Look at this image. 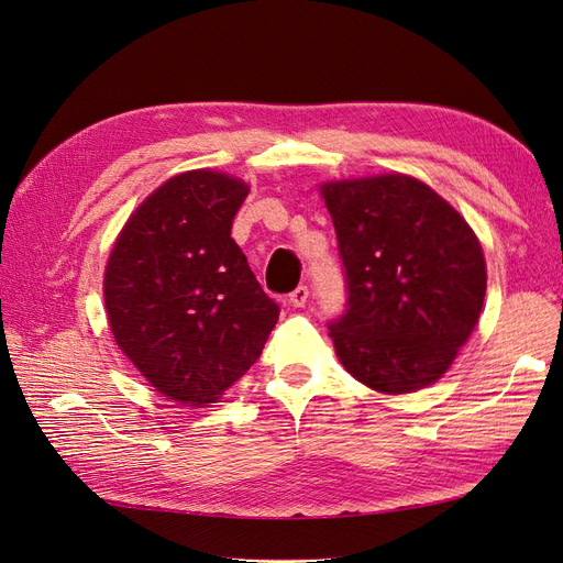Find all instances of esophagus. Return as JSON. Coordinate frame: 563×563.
<instances>
[{"instance_id":"34e87169","label":"esophagus","mask_w":563,"mask_h":563,"mask_svg":"<svg viewBox=\"0 0 563 563\" xmlns=\"http://www.w3.org/2000/svg\"><path fill=\"white\" fill-rule=\"evenodd\" d=\"M308 297H310V292H308V287L306 285H299L292 295H289V303L292 306H297V308H301V306H306V301H308Z\"/></svg>"}]
</instances>
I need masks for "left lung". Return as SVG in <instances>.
<instances>
[{"label": "left lung", "instance_id": "1", "mask_svg": "<svg viewBox=\"0 0 563 563\" xmlns=\"http://www.w3.org/2000/svg\"><path fill=\"white\" fill-rule=\"evenodd\" d=\"M345 278L329 336L352 378L387 394L439 380L481 318L483 247L424 183L378 176L322 185Z\"/></svg>", "mask_w": 563, "mask_h": 563}]
</instances>
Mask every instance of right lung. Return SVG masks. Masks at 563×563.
I'll use <instances>...</instances> for the list:
<instances>
[{
  "label": "right lung",
  "instance_id": "1",
  "mask_svg": "<svg viewBox=\"0 0 563 563\" xmlns=\"http://www.w3.org/2000/svg\"><path fill=\"white\" fill-rule=\"evenodd\" d=\"M247 185L187 172L145 199L120 232L103 299L120 350L159 394L213 404L257 362L280 306L232 239Z\"/></svg>",
  "mask_w": 563,
  "mask_h": 563
}]
</instances>
